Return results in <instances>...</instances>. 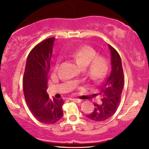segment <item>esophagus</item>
I'll return each instance as SVG.
<instances>
[{
    "instance_id": "1",
    "label": "esophagus",
    "mask_w": 149,
    "mask_h": 149,
    "mask_svg": "<svg viewBox=\"0 0 149 149\" xmlns=\"http://www.w3.org/2000/svg\"><path fill=\"white\" fill-rule=\"evenodd\" d=\"M70 100L74 102H77V103H79L81 102L80 100L77 99V98H70Z\"/></svg>"
}]
</instances>
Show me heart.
Wrapping results in <instances>:
<instances>
[{
	"label": "heart",
	"instance_id": "b5f03b06",
	"mask_svg": "<svg viewBox=\"0 0 149 149\" xmlns=\"http://www.w3.org/2000/svg\"><path fill=\"white\" fill-rule=\"evenodd\" d=\"M69 56L83 66L87 78L96 82L103 78L107 70V62L103 57L95 56L96 52L91 47L81 46L69 52Z\"/></svg>",
	"mask_w": 149,
	"mask_h": 149
}]
</instances>
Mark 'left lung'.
<instances>
[{
  "label": "left lung",
  "instance_id": "8db88e82",
  "mask_svg": "<svg viewBox=\"0 0 149 149\" xmlns=\"http://www.w3.org/2000/svg\"><path fill=\"white\" fill-rule=\"evenodd\" d=\"M111 56V70L101 87L100 94L103 96L102 103L93 104L95 109L86 115L93 121L100 122L109 119L117 111L123 89L124 77L121 60L119 54L109 45Z\"/></svg>",
  "mask_w": 149,
  "mask_h": 149
}]
</instances>
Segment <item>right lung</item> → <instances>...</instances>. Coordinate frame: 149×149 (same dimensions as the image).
Instances as JSON below:
<instances>
[{
	"label": "right lung",
	"instance_id": "1",
	"mask_svg": "<svg viewBox=\"0 0 149 149\" xmlns=\"http://www.w3.org/2000/svg\"><path fill=\"white\" fill-rule=\"evenodd\" d=\"M55 38L40 42L32 49L26 61L23 79L24 97L30 111L38 121L53 124L63 116L62 99H49L47 76Z\"/></svg>",
	"mask_w": 149,
	"mask_h": 149
}]
</instances>
